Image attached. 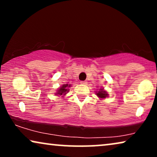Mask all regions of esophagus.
Listing matches in <instances>:
<instances>
[{
	"label": "esophagus",
	"mask_w": 157,
	"mask_h": 157,
	"mask_svg": "<svg viewBox=\"0 0 157 157\" xmlns=\"http://www.w3.org/2000/svg\"><path fill=\"white\" fill-rule=\"evenodd\" d=\"M81 83V84H86V83H87V82H86V81H81V82H80Z\"/></svg>",
	"instance_id": "34e87169"
}]
</instances>
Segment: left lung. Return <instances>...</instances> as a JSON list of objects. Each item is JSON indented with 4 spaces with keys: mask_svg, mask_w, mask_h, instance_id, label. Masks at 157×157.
Wrapping results in <instances>:
<instances>
[{
    "mask_svg": "<svg viewBox=\"0 0 157 157\" xmlns=\"http://www.w3.org/2000/svg\"><path fill=\"white\" fill-rule=\"evenodd\" d=\"M96 95H97L99 98H106V96H108V94H106V92L104 91L103 89H100V91L96 93Z\"/></svg>",
    "mask_w": 157,
    "mask_h": 157,
    "instance_id": "8db88e82",
    "label": "left lung"
}]
</instances>
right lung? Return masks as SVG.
Instances as JSON below:
<instances>
[{
	"mask_svg": "<svg viewBox=\"0 0 157 157\" xmlns=\"http://www.w3.org/2000/svg\"><path fill=\"white\" fill-rule=\"evenodd\" d=\"M70 87V85H68V84H63L62 86L60 88L59 91H58V94H59V95H62V94H66L67 92H68V88Z\"/></svg>",
	"mask_w": 157,
	"mask_h": 157,
	"instance_id": "right-lung-1",
	"label": "right lung"
}]
</instances>
